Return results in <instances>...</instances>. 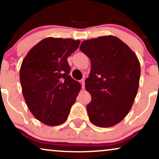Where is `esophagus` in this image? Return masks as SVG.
Listing matches in <instances>:
<instances>
[{
  "label": "esophagus",
  "mask_w": 159,
  "mask_h": 159,
  "mask_svg": "<svg viewBox=\"0 0 159 159\" xmlns=\"http://www.w3.org/2000/svg\"><path fill=\"white\" fill-rule=\"evenodd\" d=\"M80 83L81 84L82 88L84 89V87H85V81H84V80H81V81H80Z\"/></svg>",
  "instance_id": "1"
}]
</instances>
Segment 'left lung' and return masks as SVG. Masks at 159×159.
<instances>
[{
    "instance_id": "8db88e82",
    "label": "left lung",
    "mask_w": 159,
    "mask_h": 159,
    "mask_svg": "<svg viewBox=\"0 0 159 159\" xmlns=\"http://www.w3.org/2000/svg\"><path fill=\"white\" fill-rule=\"evenodd\" d=\"M79 48L91 61L85 81L92 96L86 106L90 121L101 128L115 125L133 106L139 85V61L125 43L111 35L85 40Z\"/></svg>"
}]
</instances>
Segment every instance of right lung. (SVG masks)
Masks as SVG:
<instances>
[{
	"label": "right lung",
	"instance_id": "add662e5",
	"mask_svg": "<svg viewBox=\"0 0 159 159\" xmlns=\"http://www.w3.org/2000/svg\"><path fill=\"white\" fill-rule=\"evenodd\" d=\"M80 40L47 37L34 46L20 70L22 92L31 114L50 126L65 122L81 89L69 73L67 58Z\"/></svg>",
	"mask_w": 159,
	"mask_h": 159
}]
</instances>
